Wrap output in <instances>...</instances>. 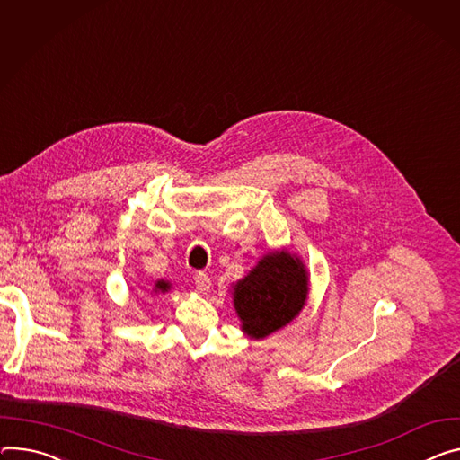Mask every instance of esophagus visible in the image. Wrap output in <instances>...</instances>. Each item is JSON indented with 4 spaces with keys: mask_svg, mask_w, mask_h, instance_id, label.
Masks as SVG:
<instances>
[{
    "mask_svg": "<svg viewBox=\"0 0 460 460\" xmlns=\"http://www.w3.org/2000/svg\"><path fill=\"white\" fill-rule=\"evenodd\" d=\"M194 286H196V289L199 291V294H207V291L211 289V279H208L207 273L199 271V273H196V277H194Z\"/></svg>",
    "mask_w": 460,
    "mask_h": 460,
    "instance_id": "34e87169",
    "label": "esophagus"
}]
</instances>
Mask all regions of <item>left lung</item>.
Instances as JSON below:
<instances>
[{"label":"left lung","instance_id":"8db88e82","mask_svg":"<svg viewBox=\"0 0 460 460\" xmlns=\"http://www.w3.org/2000/svg\"><path fill=\"white\" fill-rule=\"evenodd\" d=\"M308 296V273L297 255L268 253L234 284L233 303L249 338H266L294 321Z\"/></svg>","mask_w":460,"mask_h":460}]
</instances>
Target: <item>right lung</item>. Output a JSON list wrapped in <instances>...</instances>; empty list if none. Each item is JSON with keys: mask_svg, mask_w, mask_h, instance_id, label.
I'll return each instance as SVG.
<instances>
[{"mask_svg": "<svg viewBox=\"0 0 460 460\" xmlns=\"http://www.w3.org/2000/svg\"><path fill=\"white\" fill-rule=\"evenodd\" d=\"M154 289H155V294H157V291H161V294H164V291L171 289V284L166 282V280H157L155 286H154Z\"/></svg>", "mask_w": 460, "mask_h": 460, "instance_id": "obj_1", "label": "right lung"}]
</instances>
